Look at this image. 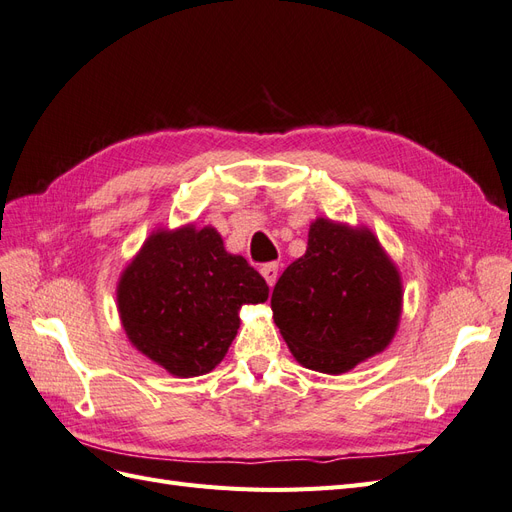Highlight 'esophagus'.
<instances>
[{
	"mask_svg": "<svg viewBox=\"0 0 512 512\" xmlns=\"http://www.w3.org/2000/svg\"><path fill=\"white\" fill-rule=\"evenodd\" d=\"M277 267L275 262H269V265H262L260 267V273H262V277H265V282L269 284V286H273L275 284V280H277Z\"/></svg>",
	"mask_w": 512,
	"mask_h": 512,
	"instance_id": "esophagus-1",
	"label": "esophagus"
}]
</instances>
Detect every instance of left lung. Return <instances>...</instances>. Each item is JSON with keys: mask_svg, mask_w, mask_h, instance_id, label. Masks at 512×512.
Segmentation results:
<instances>
[{"mask_svg": "<svg viewBox=\"0 0 512 512\" xmlns=\"http://www.w3.org/2000/svg\"><path fill=\"white\" fill-rule=\"evenodd\" d=\"M271 309L303 367L346 374L393 342L404 282L367 226L316 218L309 224L305 254L273 288Z\"/></svg>", "mask_w": 512, "mask_h": 512, "instance_id": "8db88e82", "label": "left lung"}]
</instances>
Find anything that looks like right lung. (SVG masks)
<instances>
[{
    "mask_svg": "<svg viewBox=\"0 0 512 512\" xmlns=\"http://www.w3.org/2000/svg\"><path fill=\"white\" fill-rule=\"evenodd\" d=\"M269 286L213 226L158 228L121 271L117 312L130 344L175 378L209 374Z\"/></svg>",
    "mask_w": 512,
    "mask_h": 512,
    "instance_id": "obj_1",
    "label": "right lung"
}]
</instances>
